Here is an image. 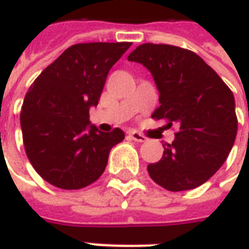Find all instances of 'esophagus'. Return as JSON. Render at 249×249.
<instances>
[{
	"mask_svg": "<svg viewBox=\"0 0 249 249\" xmlns=\"http://www.w3.org/2000/svg\"><path fill=\"white\" fill-rule=\"evenodd\" d=\"M128 135H129V138H131L132 141L139 142V143L147 141V139H146V136H144V135H142L141 132H138V131H131Z\"/></svg>",
	"mask_w": 249,
	"mask_h": 249,
	"instance_id": "34e87169",
	"label": "esophagus"
}]
</instances>
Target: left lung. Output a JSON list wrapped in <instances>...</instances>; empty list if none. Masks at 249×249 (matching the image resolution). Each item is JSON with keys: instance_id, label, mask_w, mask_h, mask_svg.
<instances>
[{"instance_id": "obj_1", "label": "left lung", "mask_w": 249, "mask_h": 249, "mask_svg": "<svg viewBox=\"0 0 249 249\" xmlns=\"http://www.w3.org/2000/svg\"><path fill=\"white\" fill-rule=\"evenodd\" d=\"M153 75L160 107L153 118L179 125L172 143H162L160 161L147 165L150 178L169 192L192 190L223 165L237 135L233 92L215 70L189 49L142 44L128 56Z\"/></svg>"}]
</instances>
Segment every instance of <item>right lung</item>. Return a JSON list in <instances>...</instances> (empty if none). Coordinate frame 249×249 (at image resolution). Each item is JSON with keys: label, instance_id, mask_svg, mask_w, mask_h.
Listing matches in <instances>:
<instances>
[{"label": "right lung", "instance_id": "1", "mask_svg": "<svg viewBox=\"0 0 249 249\" xmlns=\"http://www.w3.org/2000/svg\"><path fill=\"white\" fill-rule=\"evenodd\" d=\"M131 42H88L67 48L33 82L20 113L23 143L31 165L65 190L98 180L108 153L124 141L116 128L100 132L89 121L110 69Z\"/></svg>", "mask_w": 249, "mask_h": 249}]
</instances>
